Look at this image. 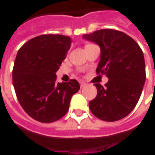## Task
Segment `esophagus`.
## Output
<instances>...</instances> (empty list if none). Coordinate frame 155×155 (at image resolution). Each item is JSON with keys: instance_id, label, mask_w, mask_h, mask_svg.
<instances>
[{"instance_id": "1", "label": "esophagus", "mask_w": 155, "mask_h": 155, "mask_svg": "<svg viewBox=\"0 0 155 155\" xmlns=\"http://www.w3.org/2000/svg\"><path fill=\"white\" fill-rule=\"evenodd\" d=\"M86 85V83H84V82H80V86H81V87H85Z\"/></svg>"}]
</instances>
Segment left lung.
I'll return each instance as SVG.
<instances>
[{
    "instance_id": "obj_1",
    "label": "left lung",
    "mask_w": 155,
    "mask_h": 155,
    "mask_svg": "<svg viewBox=\"0 0 155 155\" xmlns=\"http://www.w3.org/2000/svg\"><path fill=\"white\" fill-rule=\"evenodd\" d=\"M83 38L99 46L97 73L108 78L105 87L94 84L97 93L89 102L90 110L104 121H118L132 112L141 96L146 78L143 53L132 37L119 31L98 30Z\"/></svg>"
}]
</instances>
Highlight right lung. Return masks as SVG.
<instances>
[{"mask_svg":"<svg viewBox=\"0 0 155 155\" xmlns=\"http://www.w3.org/2000/svg\"><path fill=\"white\" fill-rule=\"evenodd\" d=\"M72 39L63 35H41L29 40L16 54L13 86L21 106L37 121L51 123L69 109L80 85L75 79L58 83L56 72L70 49Z\"/></svg>","mask_w":155,"mask_h":155,"instance_id":"add662e5","label":"right lung"}]
</instances>
